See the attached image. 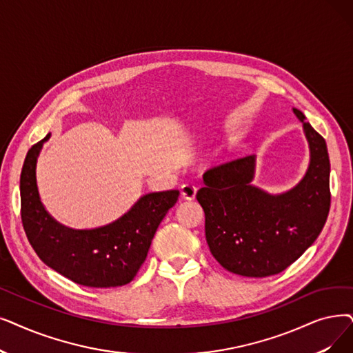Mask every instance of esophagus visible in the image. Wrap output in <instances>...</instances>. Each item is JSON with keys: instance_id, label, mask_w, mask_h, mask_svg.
Listing matches in <instances>:
<instances>
[{"instance_id": "esophagus-1", "label": "esophagus", "mask_w": 353, "mask_h": 353, "mask_svg": "<svg viewBox=\"0 0 353 353\" xmlns=\"http://www.w3.org/2000/svg\"><path fill=\"white\" fill-rule=\"evenodd\" d=\"M196 186L190 185V183H186V185H183L180 188V192H181V196L183 199H186V201H193L194 196H196Z\"/></svg>"}]
</instances>
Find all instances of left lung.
Returning <instances> with one entry per match:
<instances>
[{"mask_svg":"<svg viewBox=\"0 0 353 353\" xmlns=\"http://www.w3.org/2000/svg\"><path fill=\"white\" fill-rule=\"evenodd\" d=\"M309 143L310 161L303 179L271 194L252 185L255 156L213 167L203 174L196 199L205 210V232L214 259L243 277L279 274L312 247L330 208V161L323 137L293 108Z\"/></svg>","mask_w":353,"mask_h":353,"instance_id":"left-lung-1","label":"left lung"}]
</instances>
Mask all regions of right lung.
<instances>
[{
  "instance_id": "right-lung-1",
  "label": "right lung",
  "mask_w": 353,
  "mask_h": 353,
  "mask_svg": "<svg viewBox=\"0 0 353 353\" xmlns=\"http://www.w3.org/2000/svg\"><path fill=\"white\" fill-rule=\"evenodd\" d=\"M48 134L28 150L20 176L21 221L28 242L41 261L76 284H128L145 261L157 228L179 199V190L141 196L117 221L92 229H73L46 210L39 194L36 167Z\"/></svg>"
}]
</instances>
